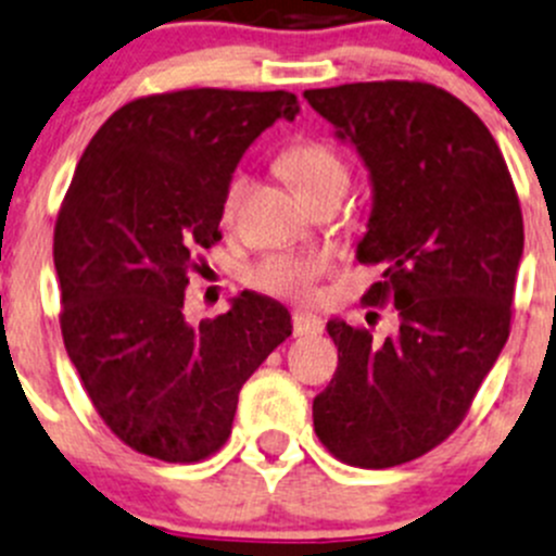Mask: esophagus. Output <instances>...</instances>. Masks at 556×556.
Listing matches in <instances>:
<instances>
[{"label": "esophagus", "instance_id": "34e87169", "mask_svg": "<svg viewBox=\"0 0 556 556\" xmlns=\"http://www.w3.org/2000/svg\"><path fill=\"white\" fill-rule=\"evenodd\" d=\"M293 333L295 336L323 333V319L314 317V314H309V312H295L293 314Z\"/></svg>", "mask_w": 556, "mask_h": 556}]
</instances>
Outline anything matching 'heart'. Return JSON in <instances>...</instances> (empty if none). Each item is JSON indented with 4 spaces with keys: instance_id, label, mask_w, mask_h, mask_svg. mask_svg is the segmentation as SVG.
Returning a JSON list of instances; mask_svg holds the SVG:
<instances>
[{
    "instance_id": "heart-1",
    "label": "heart",
    "mask_w": 556,
    "mask_h": 556,
    "mask_svg": "<svg viewBox=\"0 0 556 556\" xmlns=\"http://www.w3.org/2000/svg\"><path fill=\"white\" fill-rule=\"evenodd\" d=\"M279 169L285 177L309 199L330 185H346V164L330 144L317 142V139H304L290 148L282 150L279 155ZM244 177H237L228 182L226 193H223V217H231L237 212L239 199H242ZM328 268V257L325 255H295V252H279V255H268L266 261L257 263L250 271L252 288L263 290L271 295H285V299H304L312 293L314 279Z\"/></svg>"
}]
</instances>
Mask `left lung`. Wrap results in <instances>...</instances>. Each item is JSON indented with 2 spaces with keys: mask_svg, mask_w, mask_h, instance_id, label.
Wrapping results in <instances>:
<instances>
[{
  "mask_svg": "<svg viewBox=\"0 0 556 556\" xmlns=\"http://www.w3.org/2000/svg\"><path fill=\"white\" fill-rule=\"evenodd\" d=\"M304 99L371 179L357 261L382 263L363 295L390 301L397 333L330 319L339 368L314 397L319 441L341 463L392 468L450 439L511 330L525 226L490 128L430 83H350Z\"/></svg>",
  "mask_w": 556,
  "mask_h": 556,
  "instance_id": "obj_1",
  "label": "left lung"
}]
</instances>
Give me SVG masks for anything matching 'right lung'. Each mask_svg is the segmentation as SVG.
<instances>
[{
	"mask_svg": "<svg viewBox=\"0 0 556 556\" xmlns=\"http://www.w3.org/2000/svg\"><path fill=\"white\" fill-rule=\"evenodd\" d=\"M288 91L134 99L77 164L53 233L66 355L106 428L164 463H199L231 435L239 390L293 333L290 312L244 290L190 325L188 274L220 242L223 193L244 150L285 117Z\"/></svg>",
	"mask_w": 556,
	"mask_h": 556,
	"instance_id": "right-lung-1",
	"label": "right lung"
}]
</instances>
